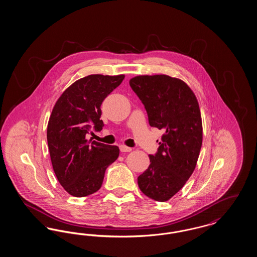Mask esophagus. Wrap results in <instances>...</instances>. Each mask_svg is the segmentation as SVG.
<instances>
[{
	"mask_svg": "<svg viewBox=\"0 0 257 257\" xmlns=\"http://www.w3.org/2000/svg\"><path fill=\"white\" fill-rule=\"evenodd\" d=\"M119 149H120L121 152H130V151H132L131 147H125V146H120Z\"/></svg>",
	"mask_w": 257,
	"mask_h": 257,
	"instance_id": "esophagus-1",
	"label": "esophagus"
}]
</instances>
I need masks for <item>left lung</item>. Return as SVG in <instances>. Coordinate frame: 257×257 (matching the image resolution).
<instances>
[{
    "instance_id": "obj_1",
    "label": "left lung",
    "mask_w": 257,
    "mask_h": 257,
    "mask_svg": "<svg viewBox=\"0 0 257 257\" xmlns=\"http://www.w3.org/2000/svg\"><path fill=\"white\" fill-rule=\"evenodd\" d=\"M147 111L151 127L163 130L150 165L138 177L141 191L156 201L179 192L195 171L202 145V121L195 93L168 75H140L129 82Z\"/></svg>"
}]
</instances>
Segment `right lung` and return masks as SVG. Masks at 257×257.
<instances>
[{
    "label": "right lung",
    "mask_w": 257,
    "mask_h": 257,
    "mask_svg": "<svg viewBox=\"0 0 257 257\" xmlns=\"http://www.w3.org/2000/svg\"><path fill=\"white\" fill-rule=\"evenodd\" d=\"M124 75L92 74L68 86L56 102L47 126V142L55 174L71 196H89L101 188L106 169L119 148L86 140L93 127L101 131V104L122 83Z\"/></svg>",
    "instance_id": "right-lung-1"
}]
</instances>
